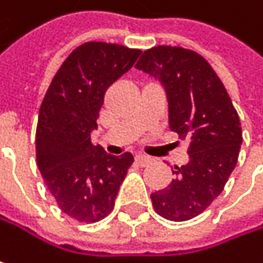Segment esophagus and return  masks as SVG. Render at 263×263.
Instances as JSON below:
<instances>
[{"label":"esophagus","instance_id":"34e87169","mask_svg":"<svg viewBox=\"0 0 263 263\" xmlns=\"http://www.w3.org/2000/svg\"><path fill=\"white\" fill-rule=\"evenodd\" d=\"M135 161H137L140 166H147V164H151V163H152V158H151V157H147V155H141V154H138V155H135Z\"/></svg>","mask_w":263,"mask_h":263}]
</instances>
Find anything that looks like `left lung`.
Returning a JSON list of instances; mask_svg holds the SVG:
<instances>
[{"label": "left lung", "mask_w": 263, "mask_h": 263, "mask_svg": "<svg viewBox=\"0 0 263 263\" xmlns=\"http://www.w3.org/2000/svg\"><path fill=\"white\" fill-rule=\"evenodd\" d=\"M157 78L169 102V128L189 141V161L151 195L155 212L175 222L202 213L224 190L239 157L242 128L232 99L210 64L183 47L157 45L135 65Z\"/></svg>", "instance_id": "left-lung-1"}]
</instances>
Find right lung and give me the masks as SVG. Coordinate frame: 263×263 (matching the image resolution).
<instances>
[{"label": "right lung", "instance_id": "right-lung-1", "mask_svg": "<svg viewBox=\"0 0 263 263\" xmlns=\"http://www.w3.org/2000/svg\"><path fill=\"white\" fill-rule=\"evenodd\" d=\"M119 44L85 42L74 48L51 80L36 128L39 172L59 209L80 222H97L114 209L131 152L109 155L91 141L106 89L140 56Z\"/></svg>", "mask_w": 263, "mask_h": 263}]
</instances>
